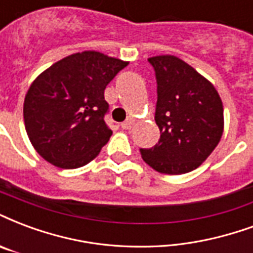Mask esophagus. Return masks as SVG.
<instances>
[{"mask_svg":"<svg viewBox=\"0 0 253 253\" xmlns=\"http://www.w3.org/2000/svg\"><path fill=\"white\" fill-rule=\"evenodd\" d=\"M134 125V118H127L126 121L122 123V128H125V130H130Z\"/></svg>","mask_w":253,"mask_h":253,"instance_id":"esophagus-1","label":"esophagus"}]
</instances>
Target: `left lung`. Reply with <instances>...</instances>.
Returning a JSON list of instances; mask_svg holds the SVG:
<instances>
[{"instance_id": "left-lung-1", "label": "left lung", "mask_w": 253, "mask_h": 253, "mask_svg": "<svg viewBox=\"0 0 253 253\" xmlns=\"http://www.w3.org/2000/svg\"><path fill=\"white\" fill-rule=\"evenodd\" d=\"M155 123L160 141L141 149L146 164L164 174L197 169L221 139L224 108L220 95L197 71L175 56H155Z\"/></svg>"}]
</instances>
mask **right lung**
Returning a JSON list of instances; mask_svg holds the SVG:
<instances>
[{"label":"right lung","instance_id":"1","mask_svg":"<svg viewBox=\"0 0 253 253\" xmlns=\"http://www.w3.org/2000/svg\"><path fill=\"white\" fill-rule=\"evenodd\" d=\"M128 64L84 50L50 65L28 89L25 130L39 154L61 169H78L96 157L112 131L104 122V89Z\"/></svg>","mask_w":253,"mask_h":253}]
</instances>
